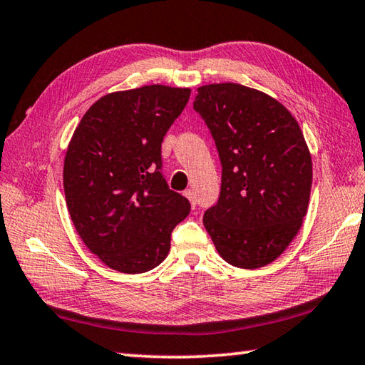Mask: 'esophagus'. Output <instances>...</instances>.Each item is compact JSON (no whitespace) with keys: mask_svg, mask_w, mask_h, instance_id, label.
<instances>
[{"mask_svg":"<svg viewBox=\"0 0 365 365\" xmlns=\"http://www.w3.org/2000/svg\"><path fill=\"white\" fill-rule=\"evenodd\" d=\"M183 195L188 197V201L191 202V206H196V193H195V190H191V188H188V190H185L183 191Z\"/></svg>","mask_w":365,"mask_h":365,"instance_id":"1","label":"esophagus"}]
</instances>
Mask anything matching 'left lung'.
I'll return each instance as SVG.
<instances>
[{"label":"left lung","mask_w":365,"mask_h":365,"mask_svg":"<svg viewBox=\"0 0 365 365\" xmlns=\"http://www.w3.org/2000/svg\"><path fill=\"white\" fill-rule=\"evenodd\" d=\"M222 164L217 205L202 217L219 255L240 269L275 261L299 232L312 185L311 153L292 113L240 83L197 88Z\"/></svg>","instance_id":"obj_1"}]
</instances>
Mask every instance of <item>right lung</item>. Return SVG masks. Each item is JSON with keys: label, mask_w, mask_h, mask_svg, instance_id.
<instances>
[{"label": "right lung", "mask_w": 365, "mask_h": 365, "mask_svg": "<svg viewBox=\"0 0 365 365\" xmlns=\"http://www.w3.org/2000/svg\"><path fill=\"white\" fill-rule=\"evenodd\" d=\"M190 88L146 85L115 91L86 110L64 159V193L77 233L122 274L164 261L190 201L169 188L160 143L190 100Z\"/></svg>", "instance_id": "1"}]
</instances>
